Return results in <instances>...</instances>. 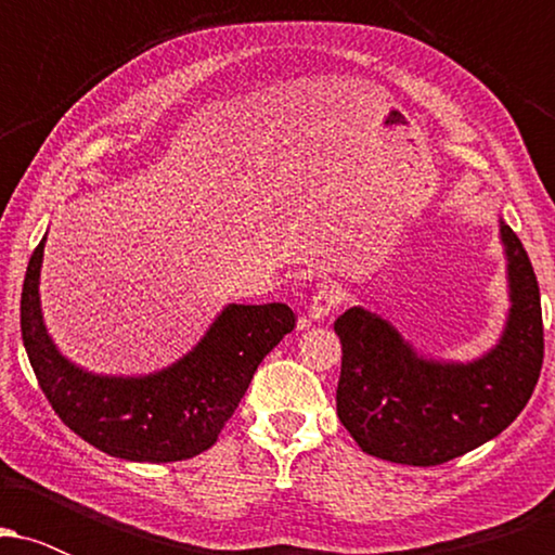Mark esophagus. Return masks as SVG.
I'll return each instance as SVG.
<instances>
[{"label": "esophagus", "mask_w": 555, "mask_h": 555, "mask_svg": "<svg viewBox=\"0 0 555 555\" xmlns=\"http://www.w3.org/2000/svg\"><path fill=\"white\" fill-rule=\"evenodd\" d=\"M339 299H341V295H339V289H336L334 284H321V286H318V292H315L313 299H310V305H308V321H305V323L323 321V318H326L331 310H334L336 305H339Z\"/></svg>", "instance_id": "1"}]
</instances>
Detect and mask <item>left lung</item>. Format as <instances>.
Returning <instances> with one entry per match:
<instances>
[{
    "label": "left lung",
    "mask_w": 555,
    "mask_h": 555,
    "mask_svg": "<svg viewBox=\"0 0 555 555\" xmlns=\"http://www.w3.org/2000/svg\"><path fill=\"white\" fill-rule=\"evenodd\" d=\"M499 234L512 305L499 341L480 358H428L365 308L336 318V412L365 454L412 467L443 464L506 430L530 401L543 367L540 289L506 221Z\"/></svg>",
    "instance_id": "8db88e82"
}]
</instances>
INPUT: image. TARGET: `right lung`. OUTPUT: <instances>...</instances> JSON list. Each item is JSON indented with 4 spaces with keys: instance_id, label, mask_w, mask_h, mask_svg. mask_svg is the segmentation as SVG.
Here are the masks:
<instances>
[{
    "instance_id": "obj_1",
    "label": "right lung",
    "mask_w": 555,
    "mask_h": 555,
    "mask_svg": "<svg viewBox=\"0 0 555 555\" xmlns=\"http://www.w3.org/2000/svg\"><path fill=\"white\" fill-rule=\"evenodd\" d=\"M47 237L25 271L21 331L38 386L69 430L127 462H182L211 449L266 354L295 328L284 302L227 305L180 360L149 375H99L60 352L41 313Z\"/></svg>"
}]
</instances>
